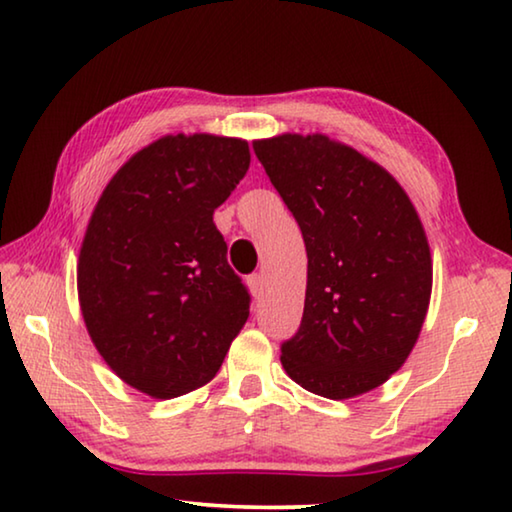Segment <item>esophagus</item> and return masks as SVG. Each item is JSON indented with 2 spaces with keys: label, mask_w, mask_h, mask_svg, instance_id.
<instances>
[{
  "label": "esophagus",
  "mask_w": 512,
  "mask_h": 512,
  "mask_svg": "<svg viewBox=\"0 0 512 512\" xmlns=\"http://www.w3.org/2000/svg\"><path fill=\"white\" fill-rule=\"evenodd\" d=\"M264 287H266L264 275L255 273V275H250V277H248V289H250V293H253V298H255V300H259V298L264 296Z\"/></svg>",
  "instance_id": "esophagus-1"
}]
</instances>
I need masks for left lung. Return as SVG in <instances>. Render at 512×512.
<instances>
[{
	"label": "left lung",
	"instance_id": "left-lung-1",
	"mask_svg": "<svg viewBox=\"0 0 512 512\" xmlns=\"http://www.w3.org/2000/svg\"><path fill=\"white\" fill-rule=\"evenodd\" d=\"M253 149L307 248L305 311L282 366L329 400L368 393L402 368L427 316L420 216L391 173L327 135L287 133Z\"/></svg>",
	"mask_w": 512,
	"mask_h": 512
}]
</instances>
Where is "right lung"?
Returning <instances> with one entry per match:
<instances>
[{
  "instance_id": "obj_1",
  "label": "right lung",
  "mask_w": 512,
  "mask_h": 512,
  "mask_svg": "<svg viewBox=\"0 0 512 512\" xmlns=\"http://www.w3.org/2000/svg\"><path fill=\"white\" fill-rule=\"evenodd\" d=\"M250 167L248 142L167 135L103 189L79 255V300L94 348L155 400L205 386L250 314L214 210Z\"/></svg>"
}]
</instances>
